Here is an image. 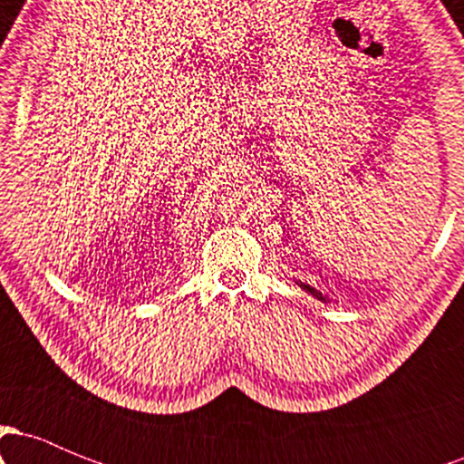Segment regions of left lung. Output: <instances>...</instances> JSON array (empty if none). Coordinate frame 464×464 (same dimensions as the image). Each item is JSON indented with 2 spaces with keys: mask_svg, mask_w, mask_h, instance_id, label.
Here are the masks:
<instances>
[{
  "mask_svg": "<svg viewBox=\"0 0 464 464\" xmlns=\"http://www.w3.org/2000/svg\"><path fill=\"white\" fill-rule=\"evenodd\" d=\"M295 284H296V285H299V287H301V290H305V292H307V295H312V296H314V299H318V301H327V299H329V296H324V295H323V292H318V290H316V287H312V285H307V284H301V281H295Z\"/></svg>",
  "mask_w": 464,
  "mask_h": 464,
  "instance_id": "8db88e82",
  "label": "left lung"
}]
</instances>
